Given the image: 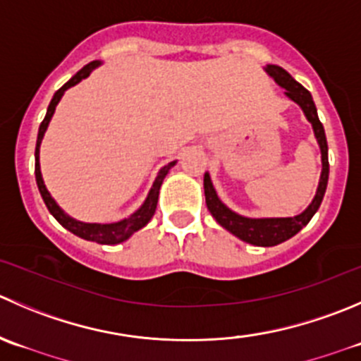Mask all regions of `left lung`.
<instances>
[{"label":"left lung","instance_id":"8db88e82","mask_svg":"<svg viewBox=\"0 0 361 361\" xmlns=\"http://www.w3.org/2000/svg\"><path fill=\"white\" fill-rule=\"evenodd\" d=\"M266 72L274 77L279 84L286 90V95L291 100H295L300 107L305 113L307 120L312 123L314 134H316L317 142L321 146V159H323V173H321L319 187H317L316 197L310 202L309 208L303 213L296 216H289V219H247V216H241L238 213L231 212L226 204H222L219 197H216V192L213 188L212 180H209V174H204V195H206V206H208L209 213L215 216L216 222L222 227H226L229 233H233L234 236H238L240 240L247 241V243L257 245V247H274V245L282 243V241L289 240L291 236H295L298 231H302L307 224L310 222V219L314 216V213L319 209L321 201L324 197V192H326L328 185V173H330V164H328V145H326V135H324L323 123L317 118V109L314 106L312 95L309 93V90L302 86L300 82H296L288 72H286L282 66L277 65H268L266 66Z\"/></svg>","mask_w":361,"mask_h":361}]
</instances>
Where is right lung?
Segmentation results:
<instances>
[{
    "mask_svg": "<svg viewBox=\"0 0 361 361\" xmlns=\"http://www.w3.org/2000/svg\"><path fill=\"white\" fill-rule=\"evenodd\" d=\"M95 66H99V61L87 63V65L82 66V68H80L79 72H77L75 75H73L72 79L68 80V82L63 84L58 92L54 93V97H52L51 104H49V107H47V114H45L44 121H42L40 128H38L37 149H35V176H37L38 190H40V195H42V199H44L45 206H47V209L51 212V215L54 216V219L58 220V222L61 224L65 229H68L70 233H73L75 236H79V238H84V240H87V241H97V243H102V245H116V243H121V241H125L127 238H130L132 234L135 233V231H139L141 227H145L146 224L152 220L153 213H155V209H157V201H159L160 185H162L166 174L169 173V169L176 162L167 164V166H164L162 169H160L159 176H157L155 183H153V188L149 190L148 197H146L145 204H142L141 208H139L137 212L134 213V215L128 216V219H125V220H121V222H116V224H84V222H77V220L70 219L68 215H65V213L61 212V208L56 204L54 199L51 197V194H49L47 188H45L44 180H42L40 162H38V149H40V142H42V137H44V134H45V128H47L49 121H51L52 114H54L56 106H58L59 99L63 97L65 90H68V87L75 86L77 82H80L84 77L90 75V72H92Z\"/></svg>",
    "mask_w": 361,
    "mask_h": 361,
    "instance_id": "1",
    "label": "right lung"
}]
</instances>
